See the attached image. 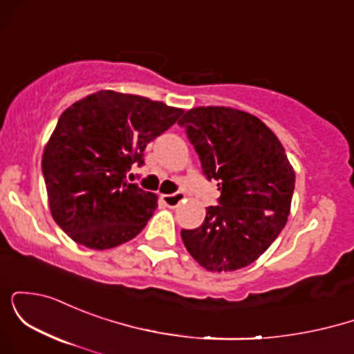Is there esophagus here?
<instances>
[{
	"mask_svg": "<svg viewBox=\"0 0 354 354\" xmlns=\"http://www.w3.org/2000/svg\"><path fill=\"white\" fill-rule=\"evenodd\" d=\"M160 200L165 203L166 206H169V208H176L180 203L185 200V194L183 193H173V194H161Z\"/></svg>",
	"mask_w": 354,
	"mask_h": 354,
	"instance_id": "34e87169",
	"label": "esophagus"
}]
</instances>
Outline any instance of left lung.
<instances>
[{
    "label": "left lung",
    "mask_w": 354,
    "mask_h": 354,
    "mask_svg": "<svg viewBox=\"0 0 354 354\" xmlns=\"http://www.w3.org/2000/svg\"><path fill=\"white\" fill-rule=\"evenodd\" d=\"M181 126L200 154L219 205L196 230H183L188 253L208 271H236L256 261L288 221L295 169L281 141L259 118L230 106H198Z\"/></svg>",
    "instance_id": "8db88e82"
}]
</instances>
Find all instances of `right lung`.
<instances>
[{
	"instance_id": "1",
	"label": "right lung",
	"mask_w": 354,
	"mask_h": 354,
	"mask_svg": "<svg viewBox=\"0 0 354 354\" xmlns=\"http://www.w3.org/2000/svg\"><path fill=\"white\" fill-rule=\"evenodd\" d=\"M185 109L113 89L88 95L59 116L43 151L51 216L73 241L109 250L129 241L158 208V196L124 180L146 145Z\"/></svg>"
}]
</instances>
